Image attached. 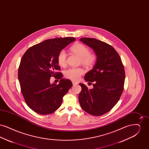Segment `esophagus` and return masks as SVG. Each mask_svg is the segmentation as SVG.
Masks as SVG:
<instances>
[{
    "label": "esophagus",
    "instance_id": "obj_1",
    "mask_svg": "<svg viewBox=\"0 0 149 149\" xmlns=\"http://www.w3.org/2000/svg\"><path fill=\"white\" fill-rule=\"evenodd\" d=\"M72 83L73 85H76L78 84V83L77 81H73V80H72Z\"/></svg>",
    "mask_w": 149,
    "mask_h": 149
}]
</instances>
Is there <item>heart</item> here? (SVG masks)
<instances>
[{
    "mask_svg": "<svg viewBox=\"0 0 149 149\" xmlns=\"http://www.w3.org/2000/svg\"><path fill=\"white\" fill-rule=\"evenodd\" d=\"M71 51L80 57V63L87 68H91L95 64L97 57L90 53L88 47L81 43H77L71 47ZM57 63L64 67L66 65V54L65 50H61L57 56ZM84 74V70L80 68H71L66 70L64 72L66 78L72 80H78Z\"/></svg>",
    "mask_w": 149,
    "mask_h": 149,
    "instance_id": "obj_1",
    "label": "heart"
}]
</instances>
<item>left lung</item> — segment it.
<instances>
[{
	"instance_id": "obj_1",
	"label": "left lung",
	"mask_w": 149,
	"mask_h": 149,
	"mask_svg": "<svg viewBox=\"0 0 149 149\" xmlns=\"http://www.w3.org/2000/svg\"><path fill=\"white\" fill-rule=\"evenodd\" d=\"M80 41L92 49L97 61L84 77L94 83L92 89L80 83L79 101L81 108L95 116L109 112L118 102L123 91L125 72L120 56L113 47L95 38L83 37Z\"/></svg>"
}]
</instances>
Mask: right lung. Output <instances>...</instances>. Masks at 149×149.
<instances>
[{"label": "right lung", "instance_id": "1", "mask_svg": "<svg viewBox=\"0 0 149 149\" xmlns=\"http://www.w3.org/2000/svg\"><path fill=\"white\" fill-rule=\"evenodd\" d=\"M75 40L74 37L47 40L30 47L22 56L18 69L22 93L36 113L49 114L56 111L72 86L70 80L62 78V73L55 71L60 70L58 53ZM51 76L60 80L58 85L50 83Z\"/></svg>", "mask_w": 149, "mask_h": 149}]
</instances>
